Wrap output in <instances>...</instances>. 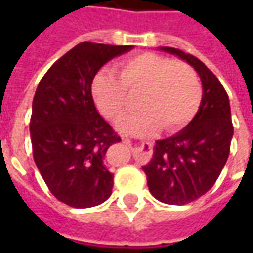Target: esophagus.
I'll list each match as a JSON object with an SVG mask.
<instances>
[{"label": "esophagus", "mask_w": 253, "mask_h": 253, "mask_svg": "<svg viewBox=\"0 0 253 253\" xmlns=\"http://www.w3.org/2000/svg\"><path fill=\"white\" fill-rule=\"evenodd\" d=\"M125 142H128V143H129L131 141H129V139H125ZM136 146H138V149H139V151L145 152V153H146V152H151L152 149V146L149 142H142V143H138Z\"/></svg>", "instance_id": "34e87169"}]
</instances>
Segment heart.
I'll return each instance as SVG.
<instances>
[{
  "label": "heart",
  "instance_id": "b5f03b06",
  "mask_svg": "<svg viewBox=\"0 0 253 253\" xmlns=\"http://www.w3.org/2000/svg\"><path fill=\"white\" fill-rule=\"evenodd\" d=\"M128 94L141 92V112L118 124L120 131L146 136L163 125L177 131L196 115L201 101V85L196 72L183 62H171L155 53H141L124 60L118 77L100 72L94 77L91 92L102 115L120 121L129 111Z\"/></svg>",
  "mask_w": 253,
  "mask_h": 253
}]
</instances>
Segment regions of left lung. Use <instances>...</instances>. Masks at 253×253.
<instances>
[{
    "instance_id": "8db88e82",
    "label": "left lung",
    "mask_w": 253,
    "mask_h": 253,
    "mask_svg": "<svg viewBox=\"0 0 253 253\" xmlns=\"http://www.w3.org/2000/svg\"><path fill=\"white\" fill-rule=\"evenodd\" d=\"M199 73L203 97L194 118L173 136L156 141L142 169L152 196L166 204H187L206 194L218 179L229 155L234 126L228 94L206 64L174 47H159Z\"/></svg>"
}]
</instances>
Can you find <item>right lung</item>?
Masks as SVG:
<instances>
[{
    "label": "right lung",
    "mask_w": 253,
    "mask_h": 253,
    "mask_svg": "<svg viewBox=\"0 0 253 253\" xmlns=\"http://www.w3.org/2000/svg\"><path fill=\"white\" fill-rule=\"evenodd\" d=\"M133 46L83 42L46 72L32 102L34 159L50 193L76 209L104 203L112 193V174L104 158L121 141L98 114L91 94L97 72Z\"/></svg>",
    "instance_id": "add662e5"
}]
</instances>
